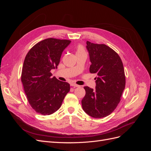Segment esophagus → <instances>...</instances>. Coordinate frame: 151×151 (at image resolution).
Segmentation results:
<instances>
[{
  "label": "esophagus",
  "mask_w": 151,
  "mask_h": 151,
  "mask_svg": "<svg viewBox=\"0 0 151 151\" xmlns=\"http://www.w3.org/2000/svg\"><path fill=\"white\" fill-rule=\"evenodd\" d=\"M70 85H71V86H72V87H74V88H78V87L80 86L77 85V84H71Z\"/></svg>",
  "instance_id": "1"
}]
</instances>
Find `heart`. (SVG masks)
Listing matches in <instances>:
<instances>
[{"instance_id":"1","label":"heart","mask_w":151,"mask_h":151,"mask_svg":"<svg viewBox=\"0 0 151 151\" xmlns=\"http://www.w3.org/2000/svg\"><path fill=\"white\" fill-rule=\"evenodd\" d=\"M85 52L84 51V49L83 48V46H81V45H79L78 47L77 48V51H76V54L77 53H83Z\"/></svg>"}]
</instances>
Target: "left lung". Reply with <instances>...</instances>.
<instances>
[{
	"mask_svg": "<svg viewBox=\"0 0 151 151\" xmlns=\"http://www.w3.org/2000/svg\"><path fill=\"white\" fill-rule=\"evenodd\" d=\"M86 44L91 62L89 72L97 77L95 89L84 87L82 106L89 116L103 118L111 114L120 103L125 87L124 68L119 55L107 45L88 41Z\"/></svg>",
	"mask_w": 151,
	"mask_h": 151,
	"instance_id": "left-lung-1",
	"label": "left lung"
}]
</instances>
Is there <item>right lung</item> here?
<instances>
[{"instance_id": "right-lung-1", "label": "right lung", "mask_w": 151, "mask_h": 151, "mask_svg": "<svg viewBox=\"0 0 151 151\" xmlns=\"http://www.w3.org/2000/svg\"><path fill=\"white\" fill-rule=\"evenodd\" d=\"M70 42L45 39L32 47L25 57L21 82L31 107L43 115L57 111L70 91V84L52 77L50 70L57 68L62 52Z\"/></svg>"}]
</instances>
